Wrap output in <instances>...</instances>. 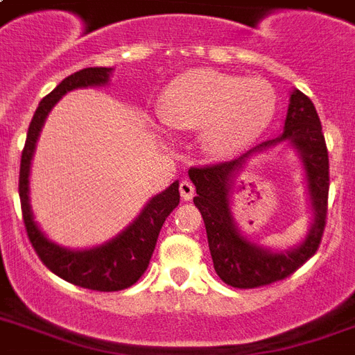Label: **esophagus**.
I'll use <instances>...</instances> for the list:
<instances>
[{"instance_id":"34e87169","label":"esophagus","mask_w":355,"mask_h":355,"mask_svg":"<svg viewBox=\"0 0 355 355\" xmlns=\"http://www.w3.org/2000/svg\"><path fill=\"white\" fill-rule=\"evenodd\" d=\"M178 189H180V195H182L184 200L193 199L195 188H193V184H191V182H188V180H182V182H180V186H178Z\"/></svg>"}]
</instances>
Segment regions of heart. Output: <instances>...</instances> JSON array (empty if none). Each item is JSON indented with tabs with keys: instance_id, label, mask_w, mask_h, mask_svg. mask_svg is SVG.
<instances>
[{
	"instance_id": "heart-1",
	"label": "heart",
	"mask_w": 355,
	"mask_h": 355,
	"mask_svg": "<svg viewBox=\"0 0 355 355\" xmlns=\"http://www.w3.org/2000/svg\"><path fill=\"white\" fill-rule=\"evenodd\" d=\"M275 110V90L265 80L214 69H189L175 77L160 103L166 125L178 130L202 128V149L219 158L250 147L267 130Z\"/></svg>"
}]
</instances>
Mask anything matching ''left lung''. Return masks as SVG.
Returning <instances> with one entry per match:
<instances>
[{"label": "left lung", "mask_w": 355, "mask_h": 355, "mask_svg": "<svg viewBox=\"0 0 355 355\" xmlns=\"http://www.w3.org/2000/svg\"><path fill=\"white\" fill-rule=\"evenodd\" d=\"M280 144L291 146L303 164L312 221L302 242L289 249H270L242 234L232 214L230 199L235 178L246 162ZM328 169V149L319 114L311 99L300 90H293L289 96L284 132L278 138L256 145L236 160L189 169L188 175L197 189L193 202L205 219L214 269L225 284L239 289L267 286L293 275L313 256L326 225L330 188Z\"/></svg>", "instance_id": "8db88e82"}]
</instances>
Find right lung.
Instances as JSON below:
<instances>
[{"instance_id": "1", "label": "right lung", "mask_w": 355, "mask_h": 355, "mask_svg": "<svg viewBox=\"0 0 355 355\" xmlns=\"http://www.w3.org/2000/svg\"><path fill=\"white\" fill-rule=\"evenodd\" d=\"M114 68H85L75 71L47 94L31 119L25 139L21 164H19V200L21 214L33 247L47 269L73 286L86 287L92 291H121L130 287L144 275L155 250L156 239L167 216L180 202L178 180L155 197L147 200L144 210L132 223H128L118 236L90 248H68L58 245L44 234L31 208V162L35 155L36 141L53 107L68 92L79 88H99L110 83Z\"/></svg>"}]
</instances>
